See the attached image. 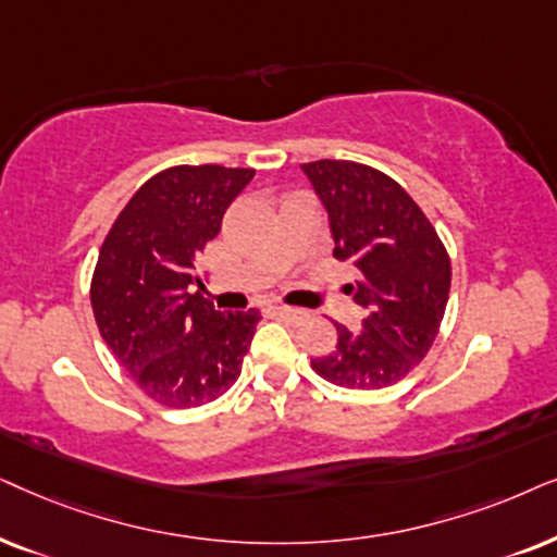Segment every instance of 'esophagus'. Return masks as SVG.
Returning a JSON list of instances; mask_svg holds the SVG:
<instances>
[{
	"label": "esophagus",
	"instance_id": "obj_1",
	"mask_svg": "<svg viewBox=\"0 0 557 557\" xmlns=\"http://www.w3.org/2000/svg\"><path fill=\"white\" fill-rule=\"evenodd\" d=\"M274 313H277L285 323H290V325H300L302 321H308V310H302V308L277 306V308H274Z\"/></svg>",
	"mask_w": 557,
	"mask_h": 557
}]
</instances>
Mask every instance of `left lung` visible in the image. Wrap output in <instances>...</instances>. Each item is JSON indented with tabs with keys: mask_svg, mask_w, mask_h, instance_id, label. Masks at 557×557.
<instances>
[{
	"mask_svg": "<svg viewBox=\"0 0 557 557\" xmlns=\"http://www.w3.org/2000/svg\"><path fill=\"white\" fill-rule=\"evenodd\" d=\"M302 173L329 213L333 257L359 272L348 293L367 310L359 331L336 323V348L310 364L336 387H392L438 336L450 290L448 251L420 206L380 170L315 160Z\"/></svg>",
	"mask_w": 557,
	"mask_h": 557,
	"instance_id": "8db88e82",
	"label": "left lung"
}]
</instances>
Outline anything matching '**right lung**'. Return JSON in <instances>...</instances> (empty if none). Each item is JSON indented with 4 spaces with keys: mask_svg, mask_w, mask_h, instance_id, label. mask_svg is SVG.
<instances>
[{
    "mask_svg": "<svg viewBox=\"0 0 557 557\" xmlns=\"http://www.w3.org/2000/svg\"><path fill=\"white\" fill-rule=\"evenodd\" d=\"M251 168L175 165L152 175L124 206L91 280L101 338L132 380L158 405L188 410L239 380L259 310L221 313L190 293L198 257Z\"/></svg>",
    "mask_w": 557,
    "mask_h": 557,
    "instance_id": "right-lung-1",
    "label": "right lung"
}]
</instances>
